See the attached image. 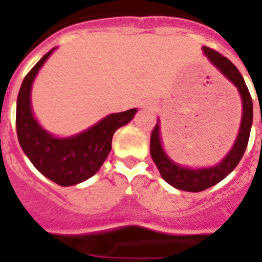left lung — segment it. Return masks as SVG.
Listing matches in <instances>:
<instances>
[{"label":"left lung","mask_w":262,"mask_h":262,"mask_svg":"<svg viewBox=\"0 0 262 262\" xmlns=\"http://www.w3.org/2000/svg\"><path fill=\"white\" fill-rule=\"evenodd\" d=\"M204 54L208 56L210 62L215 66L224 76L235 84L243 99V118H241L240 130H238L237 140L232 150L226 156L219 165L208 167V169H187L177 165L166 156L161 144V134H159V124L157 122L156 126L151 130L150 136V154L153 158L154 163L157 165V169L159 170V174L172 187L179 188L183 191H190V192H199V191L207 190L212 187L213 185L219 183L220 181L226 178L232 170L238 165L240 159L244 156V151L247 149L248 141H249V134H251L252 121H253V103L249 90L244 81V77L241 76L236 66L223 56L220 52L210 49V47H203Z\"/></svg>","instance_id":"obj_1"}]
</instances>
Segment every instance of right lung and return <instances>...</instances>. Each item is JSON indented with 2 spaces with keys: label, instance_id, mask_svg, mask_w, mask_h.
I'll return each mask as SVG.
<instances>
[{
  "label": "right lung",
  "instance_id": "1",
  "mask_svg": "<svg viewBox=\"0 0 262 262\" xmlns=\"http://www.w3.org/2000/svg\"><path fill=\"white\" fill-rule=\"evenodd\" d=\"M54 49L50 50L25 76L17 97L15 126L22 150L35 169L59 186H72L96 174L112 149V137L128 124L137 109L106 116L92 128L71 138H55L33 117L30 91L34 77Z\"/></svg>",
  "mask_w": 262,
  "mask_h": 262
}]
</instances>
